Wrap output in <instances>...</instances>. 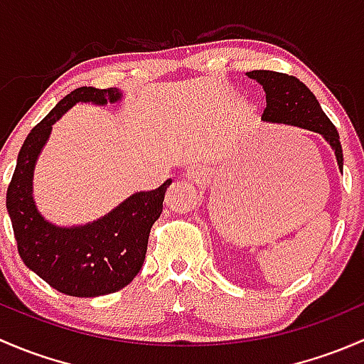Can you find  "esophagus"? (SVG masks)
I'll return each instance as SVG.
<instances>
[{
    "mask_svg": "<svg viewBox=\"0 0 364 364\" xmlns=\"http://www.w3.org/2000/svg\"><path fill=\"white\" fill-rule=\"evenodd\" d=\"M188 179H192V181H200L203 179V172L199 171V168H190L188 171Z\"/></svg>",
    "mask_w": 364,
    "mask_h": 364,
    "instance_id": "obj_1",
    "label": "esophagus"
}]
</instances>
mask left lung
<instances>
[{
  "label": "left lung",
  "mask_w": 364,
  "mask_h": 364,
  "mask_svg": "<svg viewBox=\"0 0 364 364\" xmlns=\"http://www.w3.org/2000/svg\"><path fill=\"white\" fill-rule=\"evenodd\" d=\"M248 77L266 91V109L262 119L267 123H284L292 127L321 134L335 151L340 171L343 168V151H341L340 135L335 124L329 121L321 109L315 95L294 75L271 72V70H253Z\"/></svg>",
  "instance_id": "left-lung-1"
}]
</instances>
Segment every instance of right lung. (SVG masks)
<instances>
[{"label":"right lung","instance_id":"add662e5","mask_svg":"<svg viewBox=\"0 0 364 364\" xmlns=\"http://www.w3.org/2000/svg\"><path fill=\"white\" fill-rule=\"evenodd\" d=\"M121 100L117 87H77L67 95L26 137L12 181L6 209L21 259L56 291L75 297H97L127 287L141 271L153 223L164 209L171 179L151 192H137L97 222L56 227L47 222L33 200V171L53 124L77 102L105 105Z\"/></svg>","mask_w":364,"mask_h":364}]
</instances>
